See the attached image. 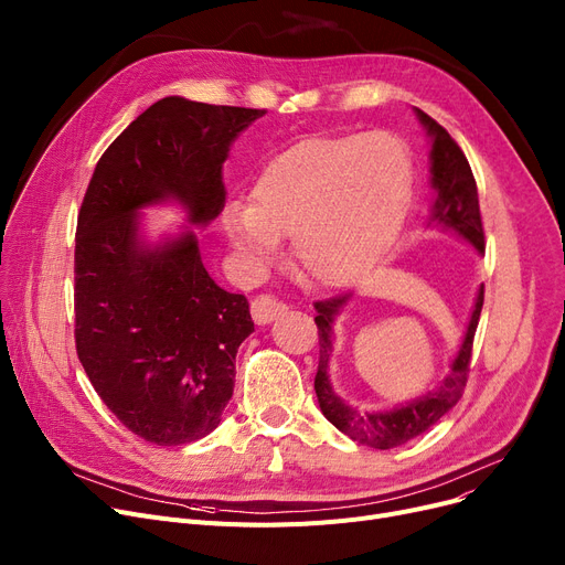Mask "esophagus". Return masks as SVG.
Masks as SVG:
<instances>
[{
    "label": "esophagus",
    "instance_id": "1",
    "mask_svg": "<svg viewBox=\"0 0 565 565\" xmlns=\"http://www.w3.org/2000/svg\"><path fill=\"white\" fill-rule=\"evenodd\" d=\"M284 313H286V305L275 300L273 295H258V298L252 302V318L256 324H267Z\"/></svg>",
    "mask_w": 565,
    "mask_h": 565
}]
</instances>
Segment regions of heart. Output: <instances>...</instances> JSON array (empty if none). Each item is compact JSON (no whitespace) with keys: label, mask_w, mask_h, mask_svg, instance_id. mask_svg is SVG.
<instances>
[{"label":"heart","mask_w":565,"mask_h":565,"mask_svg":"<svg viewBox=\"0 0 565 565\" xmlns=\"http://www.w3.org/2000/svg\"><path fill=\"white\" fill-rule=\"evenodd\" d=\"M414 169L390 132L307 139L263 169L252 205H231L224 231L254 267L273 260L279 237L309 281L345 288L366 279L398 241Z\"/></svg>","instance_id":"1"}]
</instances>
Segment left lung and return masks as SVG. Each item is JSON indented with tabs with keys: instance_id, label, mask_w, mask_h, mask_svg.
I'll return each instance as SVG.
<instances>
[{
	"instance_id": "obj_1",
	"label": "left lung",
	"mask_w": 565,
	"mask_h": 565,
	"mask_svg": "<svg viewBox=\"0 0 565 565\" xmlns=\"http://www.w3.org/2000/svg\"><path fill=\"white\" fill-rule=\"evenodd\" d=\"M414 111H417L419 124L424 126L430 139V188L435 192V199L430 207L428 226L454 231L479 254H483L486 241H483V224H481V211H479V192H477V181H473L471 167L465 153L460 151V146L435 121V118H430L422 109H414ZM348 300L350 295H339V298L316 302L320 360H318V373H316L313 387H316L318 405L324 414V419H328L332 426H337L341 433H345L350 439L366 444L371 449L387 451L426 433L460 401L467 384L473 334H477L479 316L483 309V286L477 292V300H473L462 343L449 364L447 377H444L433 392L392 409L362 412L358 407L348 405L332 387L328 369H330V354L334 350V320L337 316H341Z\"/></svg>"
}]
</instances>
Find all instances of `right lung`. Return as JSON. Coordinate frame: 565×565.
<instances>
[{"mask_svg":"<svg viewBox=\"0 0 565 565\" xmlns=\"http://www.w3.org/2000/svg\"><path fill=\"white\" fill-rule=\"evenodd\" d=\"M263 109L169 96L118 135L96 164L75 235V345L103 403L158 447L213 433L233 396L235 354L254 332L245 295L207 275L190 227L158 244L143 206L175 202L191 226L226 203L231 143Z\"/></svg>","mask_w":565,"mask_h":565,"instance_id":"right-lung-1","label":"right lung"}]
</instances>
